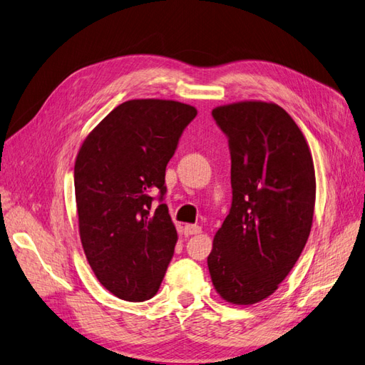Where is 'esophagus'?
Instances as JSON below:
<instances>
[{
    "label": "esophagus",
    "mask_w": 365,
    "mask_h": 365,
    "mask_svg": "<svg viewBox=\"0 0 365 365\" xmlns=\"http://www.w3.org/2000/svg\"><path fill=\"white\" fill-rule=\"evenodd\" d=\"M184 232H185V235L201 234V226H198V225H185L184 226Z\"/></svg>",
    "instance_id": "34e87169"
}]
</instances>
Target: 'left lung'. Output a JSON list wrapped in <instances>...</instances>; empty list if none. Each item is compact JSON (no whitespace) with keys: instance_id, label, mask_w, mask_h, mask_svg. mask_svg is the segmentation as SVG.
Masks as SVG:
<instances>
[{"instance_id":"1","label":"left lung","mask_w":365,"mask_h":365,"mask_svg":"<svg viewBox=\"0 0 365 365\" xmlns=\"http://www.w3.org/2000/svg\"><path fill=\"white\" fill-rule=\"evenodd\" d=\"M212 115L229 139L232 206L207 266L221 297L252 305L279 288L307 245L314 164L297 123L277 103H229Z\"/></svg>"}]
</instances>
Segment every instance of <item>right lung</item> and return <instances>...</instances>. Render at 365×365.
<instances>
[{
	"mask_svg": "<svg viewBox=\"0 0 365 365\" xmlns=\"http://www.w3.org/2000/svg\"><path fill=\"white\" fill-rule=\"evenodd\" d=\"M197 108L175 101H127L83 140L74 165L78 232L86 260L111 294L152 299L178 234L167 204L165 167Z\"/></svg>",
	"mask_w": 365,
	"mask_h": 365,
	"instance_id": "1",
	"label": "right lung"
}]
</instances>
